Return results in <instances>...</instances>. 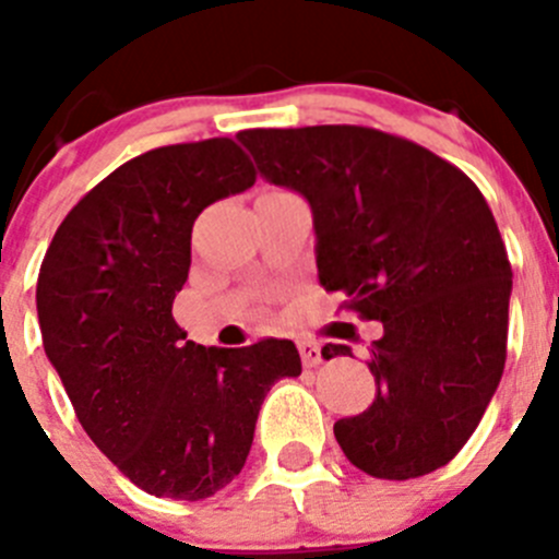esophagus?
I'll list each match as a JSON object with an SVG mask.
<instances>
[{"mask_svg": "<svg viewBox=\"0 0 559 559\" xmlns=\"http://www.w3.org/2000/svg\"><path fill=\"white\" fill-rule=\"evenodd\" d=\"M297 346H300L302 365H306V368H316V365L324 362V348H321V343L300 341V343H297Z\"/></svg>", "mask_w": 559, "mask_h": 559, "instance_id": "34e87169", "label": "esophagus"}]
</instances>
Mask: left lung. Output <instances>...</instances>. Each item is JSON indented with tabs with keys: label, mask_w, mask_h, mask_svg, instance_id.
Returning <instances> with one entry per match:
<instances>
[{
	"label": "left lung",
	"mask_w": 559,
	"mask_h": 559,
	"mask_svg": "<svg viewBox=\"0 0 559 559\" xmlns=\"http://www.w3.org/2000/svg\"><path fill=\"white\" fill-rule=\"evenodd\" d=\"M267 183L306 197L326 292L384 324L373 405L335 421L343 454L389 481L454 460L506 365L511 264L481 191L432 151L368 127L246 129ZM352 357L326 343L324 359Z\"/></svg>",
	"instance_id": "1"
}]
</instances>
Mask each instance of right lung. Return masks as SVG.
<instances>
[{
	"label": "right lung",
	"instance_id": "obj_1",
	"mask_svg": "<svg viewBox=\"0 0 559 559\" xmlns=\"http://www.w3.org/2000/svg\"><path fill=\"white\" fill-rule=\"evenodd\" d=\"M253 180L229 138L134 156L67 213L39 267L43 346L78 421L156 498L205 500L227 487L270 386L302 373L292 341L207 348L173 319L194 218Z\"/></svg>",
	"mask_w": 559,
	"mask_h": 559
}]
</instances>
